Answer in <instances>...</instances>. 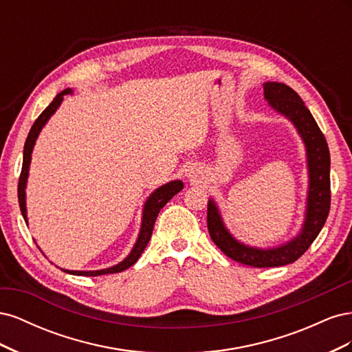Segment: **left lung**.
I'll use <instances>...</instances> for the list:
<instances>
[{"label": "left lung", "mask_w": 352, "mask_h": 352, "mask_svg": "<svg viewBox=\"0 0 352 352\" xmlns=\"http://www.w3.org/2000/svg\"><path fill=\"white\" fill-rule=\"evenodd\" d=\"M263 88L270 109L295 126L305 146L308 190L302 228L296 236L278 247H251L239 242L228 230L216 201L211 198L208 199L207 225L212 242L229 258L251 267H279L300 258L324 226L330 210V154L324 135L300 95L279 82H265Z\"/></svg>", "instance_id": "1"}]
</instances>
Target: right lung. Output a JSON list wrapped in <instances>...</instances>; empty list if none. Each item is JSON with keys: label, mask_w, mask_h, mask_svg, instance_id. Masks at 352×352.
<instances>
[{"label": "right lung", "mask_w": 352, "mask_h": 352, "mask_svg": "<svg viewBox=\"0 0 352 352\" xmlns=\"http://www.w3.org/2000/svg\"><path fill=\"white\" fill-rule=\"evenodd\" d=\"M73 94V89L67 88L65 91H61L57 97L52 100V102L48 105V107L41 113V116L35 120L34 126L30 127V132L26 138L25 142V150H23V166H22V173H20L19 179V186H17V194H19V206L20 211H22V216L28 225V210H26V184H28V176H29V167H30V160H32V151H34L35 142L38 140V136L42 131V127L47 124L50 120V117L57 111V109L61 105L63 100H65V95ZM184 189V182L182 180H172L163 186L157 188L154 192L146 198L144 208H142V220H141V229L140 233H138L136 242L133 245V248L131 250L129 255L120 261L119 264L113 265V267L107 269H101V270H89V272H79V270H66L61 269L63 272L70 273V274H78V276H101V274H110V273H119L126 269H129L131 265H133L138 258L141 257V254L144 252L145 247L148 245L153 235V229H154V223L158 216L160 210H162L167 202L172 199L177 192Z\"/></svg>", "instance_id": "1"}]
</instances>
